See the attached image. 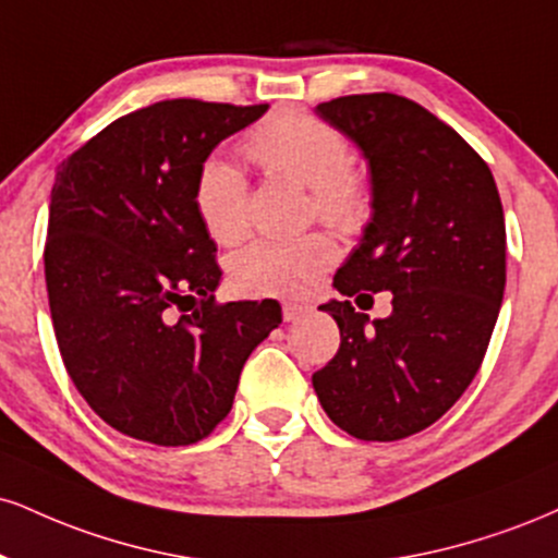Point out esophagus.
Instances as JSON below:
<instances>
[{
	"mask_svg": "<svg viewBox=\"0 0 558 558\" xmlns=\"http://www.w3.org/2000/svg\"><path fill=\"white\" fill-rule=\"evenodd\" d=\"M308 312H312V306L308 304H299V301H283V319L286 322H296L301 317H306Z\"/></svg>",
	"mask_w": 558,
	"mask_h": 558,
	"instance_id": "obj_1",
	"label": "esophagus"
}]
</instances>
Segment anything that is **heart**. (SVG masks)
<instances>
[{
  "label": "heart",
  "instance_id": "b5f03b06",
  "mask_svg": "<svg viewBox=\"0 0 558 558\" xmlns=\"http://www.w3.org/2000/svg\"><path fill=\"white\" fill-rule=\"evenodd\" d=\"M244 153L262 171L308 186V213L335 231L353 236L374 213L368 181L351 166V145L314 113L283 109L254 126ZM194 207L218 244L233 246L250 233V181L220 158H205L194 179ZM338 259L327 233L265 239L231 262V280L252 296H299Z\"/></svg>",
  "mask_w": 558,
  "mask_h": 558
}]
</instances>
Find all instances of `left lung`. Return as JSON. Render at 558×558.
<instances>
[{
	"mask_svg": "<svg viewBox=\"0 0 558 558\" xmlns=\"http://www.w3.org/2000/svg\"><path fill=\"white\" fill-rule=\"evenodd\" d=\"M317 113L361 147L374 215L322 312L340 348L314 392L355 439L398 441L439 421L483 364L507 283L499 190L478 153L411 98L361 93ZM393 291V314L367 325L348 298Z\"/></svg>",
	"mask_w": 558,
	"mask_h": 558,
	"instance_id": "left-lung-1",
	"label": "left lung"
}]
</instances>
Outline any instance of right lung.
I'll return each mask as SVG.
<instances>
[{
    "mask_svg": "<svg viewBox=\"0 0 558 558\" xmlns=\"http://www.w3.org/2000/svg\"><path fill=\"white\" fill-rule=\"evenodd\" d=\"M265 111L158 100L57 166L44 267L59 353L87 405L132 439L210 436L283 319L272 299L215 301L218 246L194 207L203 160Z\"/></svg>",
    "mask_w": 558,
    "mask_h": 558,
    "instance_id": "add662e5",
    "label": "right lung"
}]
</instances>
